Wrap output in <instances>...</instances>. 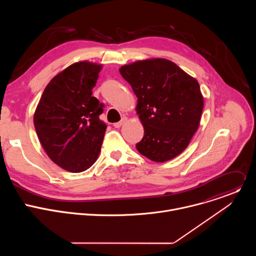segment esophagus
Listing matches in <instances>:
<instances>
[{"mask_svg":"<svg viewBox=\"0 0 256 256\" xmlns=\"http://www.w3.org/2000/svg\"><path fill=\"white\" fill-rule=\"evenodd\" d=\"M126 120H128L126 118H122L120 122H116V124H114V128H120V126H122V124H124V122H126Z\"/></svg>","mask_w":256,"mask_h":256,"instance_id":"1","label":"esophagus"}]
</instances>
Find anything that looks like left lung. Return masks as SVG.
<instances>
[{
    "instance_id": "obj_1",
    "label": "left lung",
    "mask_w": 256,
    "mask_h": 256,
    "mask_svg": "<svg viewBox=\"0 0 256 256\" xmlns=\"http://www.w3.org/2000/svg\"><path fill=\"white\" fill-rule=\"evenodd\" d=\"M138 97L144 136L136 147L154 162L184 152L198 130L204 97L198 81L165 58L138 60L120 68Z\"/></svg>"
}]
</instances>
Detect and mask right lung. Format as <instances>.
I'll list each match as a JSON object with an SVG mask.
<instances>
[{"label": "right lung", "instance_id": "1", "mask_svg": "<svg viewBox=\"0 0 256 256\" xmlns=\"http://www.w3.org/2000/svg\"><path fill=\"white\" fill-rule=\"evenodd\" d=\"M102 64L78 62L54 77L34 114L36 134L48 156L62 169L79 173L97 160L107 126L103 104L92 96Z\"/></svg>", "mask_w": 256, "mask_h": 256}]
</instances>
